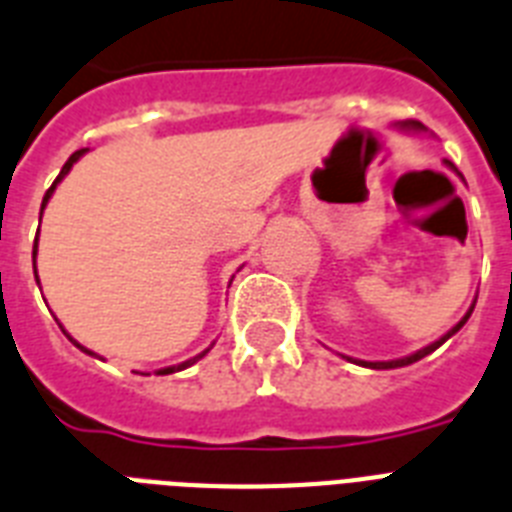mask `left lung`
Masks as SVG:
<instances>
[{
    "label": "left lung",
    "instance_id": "8db88e82",
    "mask_svg": "<svg viewBox=\"0 0 512 512\" xmlns=\"http://www.w3.org/2000/svg\"><path fill=\"white\" fill-rule=\"evenodd\" d=\"M402 128H407V131H426V128H423V123H418V120H405V123H402ZM444 162H447V165H450V168L455 170V165H452L450 160H444ZM455 173H458V170H455ZM471 313H473V305H471V310H468V313H465L463 318H460V321L455 323V326H452L450 331H447V334L442 336V339H436L434 344H429V347H423V350L413 352V355L400 357V360H386V363H368V360H357V363L365 365V368H376V371H389V368H402V365L415 363V360H421V357H426V355H431V352H434V350H439V347H442V344L447 342V339H450L452 334H458L460 328L465 326V321L471 318Z\"/></svg>",
    "mask_w": 512,
    "mask_h": 512
}]
</instances>
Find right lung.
Instances as JSON below:
<instances>
[{"mask_svg": "<svg viewBox=\"0 0 512 512\" xmlns=\"http://www.w3.org/2000/svg\"><path fill=\"white\" fill-rule=\"evenodd\" d=\"M83 152H86V149H78V152H73V155H70V157H68V162H65V165H62V170H60V176L54 178V184H52V186H49V189H47V194H44V202H41V213H44V207H47L49 197H52V191H54V186L60 184L62 178L68 176V170H70V168H73V162H78V157H81V155H83ZM36 249H39V239H36V244H33V265H36ZM36 284H39V273H36ZM68 339H70V342H73V344H76V347H78V350H81V352H86V355H94V352H91V350H86V347H83V344H78V342H76V339H73V336H70V334H68ZM207 352H210V350H205V352H199V355H197V357H191V360H186V363H181V365H173V368H162V371H157V373H160V376H165V373H176V371H184V368H189V365H194V363H197L199 357H205V355H207ZM94 357H97V355H94Z\"/></svg>", "mask_w": 512, "mask_h": 512, "instance_id": "1", "label": "right lung"}]
</instances>
